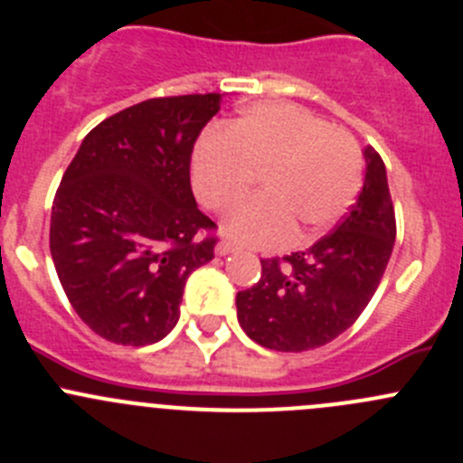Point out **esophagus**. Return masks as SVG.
Wrapping results in <instances>:
<instances>
[{
	"label": "esophagus",
	"instance_id": "obj_1",
	"mask_svg": "<svg viewBox=\"0 0 463 463\" xmlns=\"http://www.w3.org/2000/svg\"><path fill=\"white\" fill-rule=\"evenodd\" d=\"M236 245L229 243V241H220L218 245H215V254H220V257H227V254H234L236 252Z\"/></svg>",
	"mask_w": 463,
	"mask_h": 463
}]
</instances>
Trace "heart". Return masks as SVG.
<instances>
[{
	"mask_svg": "<svg viewBox=\"0 0 463 463\" xmlns=\"http://www.w3.org/2000/svg\"><path fill=\"white\" fill-rule=\"evenodd\" d=\"M361 149L350 131L295 104L266 102L241 111L222 134L197 140L191 184L209 211L243 200L259 175L257 200L224 220L241 243L281 245L295 234L309 241L332 229L361 188Z\"/></svg>",
	"mask_w": 463,
	"mask_h": 463,
	"instance_id": "1",
	"label": "heart"
}]
</instances>
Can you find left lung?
I'll return each instance as SVG.
<instances>
[{"label":"left lung","mask_w":463,"mask_h":463,"mask_svg":"<svg viewBox=\"0 0 463 463\" xmlns=\"http://www.w3.org/2000/svg\"><path fill=\"white\" fill-rule=\"evenodd\" d=\"M366 179L359 197L332 234L307 252L261 259V277L239 290L243 332L277 352L316 350L345 332L375 295L395 243V211L386 168L364 149Z\"/></svg>","instance_id":"1"}]
</instances>
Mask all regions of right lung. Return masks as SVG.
I'll return each instance as SVG.
<instances>
[{"instance_id":"right-lung-1","label":"right lung","mask_w":463,"mask_h":463,"mask_svg":"<svg viewBox=\"0 0 463 463\" xmlns=\"http://www.w3.org/2000/svg\"><path fill=\"white\" fill-rule=\"evenodd\" d=\"M222 95L154 97L83 138L52 206L50 250L79 318L120 345L179 320L188 275L213 259L215 222L193 197L191 154Z\"/></svg>"}]
</instances>
